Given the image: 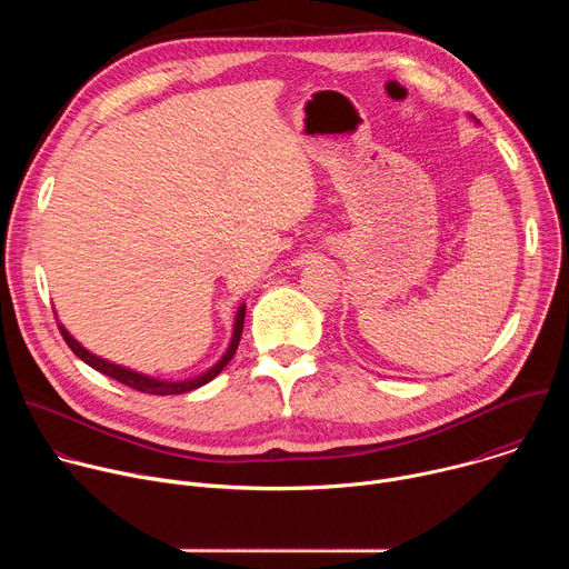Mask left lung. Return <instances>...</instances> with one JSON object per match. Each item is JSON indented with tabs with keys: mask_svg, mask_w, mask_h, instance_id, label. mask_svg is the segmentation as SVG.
<instances>
[{
	"mask_svg": "<svg viewBox=\"0 0 569 569\" xmlns=\"http://www.w3.org/2000/svg\"><path fill=\"white\" fill-rule=\"evenodd\" d=\"M472 119H475V117H472Z\"/></svg>",
	"mask_w": 569,
	"mask_h": 569,
	"instance_id": "left-lung-1",
	"label": "left lung"
}]
</instances>
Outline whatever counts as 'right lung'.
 I'll list each match as a JSON object with an SVG mask.
<instances>
[{"mask_svg":"<svg viewBox=\"0 0 569 569\" xmlns=\"http://www.w3.org/2000/svg\"><path fill=\"white\" fill-rule=\"evenodd\" d=\"M242 323H246V303H240L238 310H236V319H233V333H231V342L227 347V351L222 353V358L209 367L207 371L198 373V376H191V378H182V380H164V378H152V376H146V373H139L134 369H128V367H121V365H114L106 358H99L94 356L92 351H88L83 345L76 342L69 331L62 327V323H58V329L67 342V347L83 360L86 365H90L92 369L114 378L117 382H123L137 391H143V393H154V396H171V393H187V391H193L202 385H207L209 380H213L227 365L229 360L233 358L236 349H238V342H240V336H242Z\"/></svg>","mask_w":569,"mask_h":569,"instance_id":"add662e5","label":"right lung"}]
</instances>
